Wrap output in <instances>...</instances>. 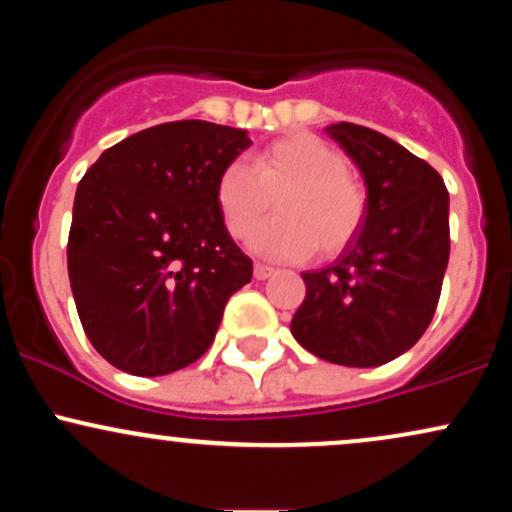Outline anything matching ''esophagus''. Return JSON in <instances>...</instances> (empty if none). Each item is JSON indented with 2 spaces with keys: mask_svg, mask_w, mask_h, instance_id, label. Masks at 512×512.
I'll return each instance as SVG.
<instances>
[{
  "mask_svg": "<svg viewBox=\"0 0 512 512\" xmlns=\"http://www.w3.org/2000/svg\"><path fill=\"white\" fill-rule=\"evenodd\" d=\"M252 274H255V279H257V281H264V279H269V276L274 274V269H272V267H267V264H260V262H257V264H255V272H252Z\"/></svg>",
  "mask_w": 512,
  "mask_h": 512,
  "instance_id": "1",
  "label": "esophagus"
}]
</instances>
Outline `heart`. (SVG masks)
Returning a JSON list of instances; mask_svg holds the SVG:
<instances>
[{
  "label": "heart",
  "instance_id": "1",
  "mask_svg": "<svg viewBox=\"0 0 512 512\" xmlns=\"http://www.w3.org/2000/svg\"><path fill=\"white\" fill-rule=\"evenodd\" d=\"M216 209L228 236L245 240L272 211L279 219L262 226L250 248L272 260H301L317 250L334 255L361 231L368 195L346 158L325 139L296 132L262 146L252 166L231 163L216 180Z\"/></svg>",
  "mask_w": 512,
  "mask_h": 512
}]
</instances>
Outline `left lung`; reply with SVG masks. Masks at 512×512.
<instances>
[{
  "label": "left lung",
  "instance_id": "8db88e82",
  "mask_svg": "<svg viewBox=\"0 0 512 512\" xmlns=\"http://www.w3.org/2000/svg\"><path fill=\"white\" fill-rule=\"evenodd\" d=\"M327 134L361 170L368 211L330 267L301 274L305 298L291 334L317 358L375 368L431 325L450 257V197L438 170L385 134L354 122Z\"/></svg>",
  "mask_w": 512,
  "mask_h": 512
}]
</instances>
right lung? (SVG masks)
<instances>
[{
    "label": "right lung",
    "mask_w": 512,
    "mask_h": 512,
    "mask_svg": "<svg viewBox=\"0 0 512 512\" xmlns=\"http://www.w3.org/2000/svg\"><path fill=\"white\" fill-rule=\"evenodd\" d=\"M252 142L204 120L156 125L105 149L76 187L67 267L88 342L154 378L214 342L252 260L216 209V180Z\"/></svg>",
    "instance_id": "right-lung-1"
}]
</instances>
